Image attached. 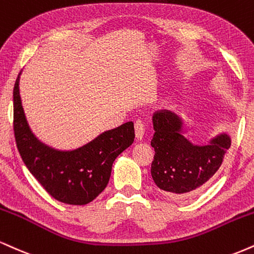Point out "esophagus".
I'll return each instance as SVG.
<instances>
[{"instance_id":"34e87169","label":"esophagus","mask_w":254,"mask_h":254,"mask_svg":"<svg viewBox=\"0 0 254 254\" xmlns=\"http://www.w3.org/2000/svg\"><path fill=\"white\" fill-rule=\"evenodd\" d=\"M135 130H136V137L137 139H142L145 132V123L143 121H136L135 123Z\"/></svg>"}]
</instances>
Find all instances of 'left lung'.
Masks as SVG:
<instances>
[{
	"label": "left lung",
	"mask_w": 254,
	"mask_h": 254,
	"mask_svg": "<svg viewBox=\"0 0 254 254\" xmlns=\"http://www.w3.org/2000/svg\"><path fill=\"white\" fill-rule=\"evenodd\" d=\"M152 125V180L161 190L174 197L193 194L208 182L231 146V136L226 131L204 144H195L183 135V119L170 110L155 112Z\"/></svg>",
	"instance_id": "1"
}]
</instances>
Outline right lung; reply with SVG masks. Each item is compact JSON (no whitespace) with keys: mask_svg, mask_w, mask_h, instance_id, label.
<instances>
[{"mask_svg":"<svg viewBox=\"0 0 254 254\" xmlns=\"http://www.w3.org/2000/svg\"><path fill=\"white\" fill-rule=\"evenodd\" d=\"M20 75L14 86V132L22 161L48 194L67 204H86L108 186L112 164L133 143L132 122L104 131L71 150L40 140L30 129L20 96Z\"/></svg>","mask_w":254,"mask_h":254,"instance_id":"right-lung-1","label":"right lung"}]
</instances>
